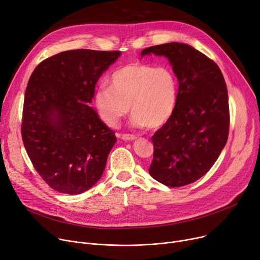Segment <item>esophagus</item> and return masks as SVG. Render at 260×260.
I'll list each match as a JSON object with an SVG mask.
<instances>
[{
	"label": "esophagus",
	"mask_w": 260,
	"mask_h": 260,
	"mask_svg": "<svg viewBox=\"0 0 260 260\" xmlns=\"http://www.w3.org/2000/svg\"><path fill=\"white\" fill-rule=\"evenodd\" d=\"M120 137H121V140H124V141H134L137 139L135 135H132V134H121Z\"/></svg>",
	"instance_id": "1"
}]
</instances>
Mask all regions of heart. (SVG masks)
I'll use <instances>...</instances> for the list:
<instances>
[{
  "mask_svg": "<svg viewBox=\"0 0 260 260\" xmlns=\"http://www.w3.org/2000/svg\"><path fill=\"white\" fill-rule=\"evenodd\" d=\"M178 95V80L170 67L133 63L111 74L109 88H99L94 105L108 127H117L130 109L133 126L158 129L174 114Z\"/></svg>",
  "mask_w": 260,
  "mask_h": 260,
  "instance_id": "obj_1",
  "label": "heart"
}]
</instances>
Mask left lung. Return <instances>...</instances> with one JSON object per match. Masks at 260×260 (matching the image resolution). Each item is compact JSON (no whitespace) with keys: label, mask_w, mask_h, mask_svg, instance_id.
I'll return each instance as SVG.
<instances>
[{"label":"left lung","mask_w":260,"mask_h":260,"mask_svg":"<svg viewBox=\"0 0 260 260\" xmlns=\"http://www.w3.org/2000/svg\"><path fill=\"white\" fill-rule=\"evenodd\" d=\"M168 57L179 83L176 110L151 137L150 175L168 187H182L204 176L226 144L230 111L226 85L214 60L182 43L151 46L142 56Z\"/></svg>","instance_id":"left-lung-1"}]
</instances>
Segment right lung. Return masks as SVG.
Wrapping results in <instances>:
<instances>
[{
  "instance_id": "right-lung-1",
  "label": "right lung",
  "mask_w": 260,
  "mask_h": 260,
  "mask_svg": "<svg viewBox=\"0 0 260 260\" xmlns=\"http://www.w3.org/2000/svg\"><path fill=\"white\" fill-rule=\"evenodd\" d=\"M120 51L76 49L44 59L25 91L22 139L35 169L53 190L81 194L101 178L115 132L88 105Z\"/></svg>"
}]
</instances>
